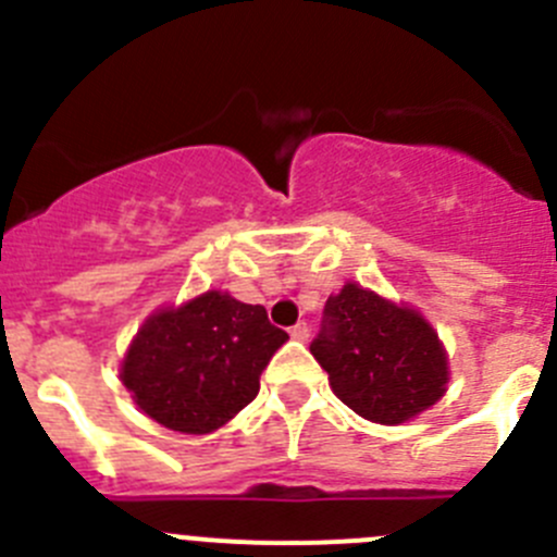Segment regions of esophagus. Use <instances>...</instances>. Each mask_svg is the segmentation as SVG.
Wrapping results in <instances>:
<instances>
[{"label":"esophagus","mask_w":557,"mask_h":557,"mask_svg":"<svg viewBox=\"0 0 557 557\" xmlns=\"http://www.w3.org/2000/svg\"><path fill=\"white\" fill-rule=\"evenodd\" d=\"M289 336L298 338V342H306V338H309V325H306V322H298V325L289 327Z\"/></svg>","instance_id":"34e87169"}]
</instances>
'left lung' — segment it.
I'll return each mask as SVG.
<instances>
[{"label": "left lung", "mask_w": 557, "mask_h": 557, "mask_svg": "<svg viewBox=\"0 0 557 557\" xmlns=\"http://www.w3.org/2000/svg\"><path fill=\"white\" fill-rule=\"evenodd\" d=\"M311 355L349 410L374 423H401L446 391L448 363L437 333L412 309L344 284L327 298Z\"/></svg>", "instance_id": "1"}]
</instances>
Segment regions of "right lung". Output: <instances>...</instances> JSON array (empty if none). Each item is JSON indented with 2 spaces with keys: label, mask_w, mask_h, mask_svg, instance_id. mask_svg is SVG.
<instances>
[{
  "label": "right lung",
  "mask_w": 557,
  "mask_h": 557,
  "mask_svg": "<svg viewBox=\"0 0 557 557\" xmlns=\"http://www.w3.org/2000/svg\"><path fill=\"white\" fill-rule=\"evenodd\" d=\"M287 338L264 306L205 293L141 325L123 363V383L166 429L213 432L253 401L264 367Z\"/></svg>",
  "instance_id": "obj_1"
}]
</instances>
